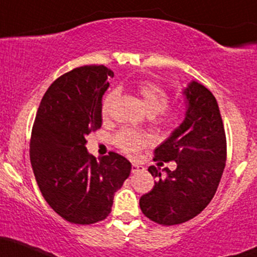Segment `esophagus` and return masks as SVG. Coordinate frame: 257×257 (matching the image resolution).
Returning a JSON list of instances; mask_svg holds the SVG:
<instances>
[{
    "mask_svg": "<svg viewBox=\"0 0 257 257\" xmlns=\"http://www.w3.org/2000/svg\"><path fill=\"white\" fill-rule=\"evenodd\" d=\"M144 171H145V167L142 165H139V163H133V165H132V172H133L134 174L140 173V172H144Z\"/></svg>",
    "mask_w": 257,
    "mask_h": 257,
    "instance_id": "34e87169",
    "label": "esophagus"
}]
</instances>
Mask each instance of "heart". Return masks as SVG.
I'll return each mask as SVG.
<instances>
[{
  "label": "heart",
  "instance_id": "1",
  "mask_svg": "<svg viewBox=\"0 0 257 257\" xmlns=\"http://www.w3.org/2000/svg\"><path fill=\"white\" fill-rule=\"evenodd\" d=\"M138 90H139L140 96L143 98L146 111L150 115L160 113L167 108L168 102H170V95L159 84L146 81V83L140 84ZM117 97L118 90H112L106 95L102 102L103 115H107L111 112L112 106H113ZM178 114L179 113L177 111H168L163 113L162 120L166 123L176 122L178 119ZM149 143H150V139H149L148 135L139 133V132L129 131V129H123L115 135V144H117L118 148L129 155H137Z\"/></svg>",
  "mask_w": 257,
  "mask_h": 257
}]
</instances>
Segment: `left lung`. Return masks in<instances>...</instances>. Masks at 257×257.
I'll return each instance as SVG.
<instances>
[{"label":"left lung","mask_w":257,"mask_h":257,"mask_svg":"<svg viewBox=\"0 0 257 257\" xmlns=\"http://www.w3.org/2000/svg\"><path fill=\"white\" fill-rule=\"evenodd\" d=\"M187 111L182 123L157 149L155 160L174 161V171L149 167L157 178L140 208L151 221L179 224L199 215L215 196L223 173L227 143L218 103L212 92L195 80L183 89Z\"/></svg>","instance_id":"obj_1"}]
</instances>
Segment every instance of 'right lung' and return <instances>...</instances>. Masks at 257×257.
Returning a JSON list of instances; mask_svg holds the SVG:
<instances>
[{"label":"right lung","instance_id":"1","mask_svg":"<svg viewBox=\"0 0 257 257\" xmlns=\"http://www.w3.org/2000/svg\"><path fill=\"white\" fill-rule=\"evenodd\" d=\"M114 73L84 66L66 73L45 92L32 132L30 162L47 204L66 221L91 224L109 215L114 193L132 163L109 152L96 161L86 135L102 124V96Z\"/></svg>","mask_w":257,"mask_h":257}]
</instances>
